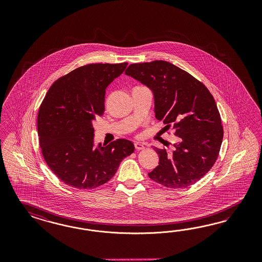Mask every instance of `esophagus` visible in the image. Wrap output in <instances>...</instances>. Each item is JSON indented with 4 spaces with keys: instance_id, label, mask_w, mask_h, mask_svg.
Returning a JSON list of instances; mask_svg holds the SVG:
<instances>
[{
    "instance_id": "34e87169",
    "label": "esophagus",
    "mask_w": 262,
    "mask_h": 262,
    "mask_svg": "<svg viewBox=\"0 0 262 262\" xmlns=\"http://www.w3.org/2000/svg\"><path fill=\"white\" fill-rule=\"evenodd\" d=\"M135 148L137 151H140V150H144L145 149V146L141 144V143L136 142L135 143Z\"/></svg>"
}]
</instances>
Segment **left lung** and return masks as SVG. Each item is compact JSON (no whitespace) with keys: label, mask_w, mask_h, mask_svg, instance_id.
Instances as JSON below:
<instances>
[{"label":"left lung","mask_w":262,"mask_h":262,"mask_svg":"<svg viewBox=\"0 0 262 262\" xmlns=\"http://www.w3.org/2000/svg\"><path fill=\"white\" fill-rule=\"evenodd\" d=\"M125 73L151 89L156 118L179 137L172 152L155 148L159 162L150 179L169 188L197 183L214 165L223 141L213 96L189 73L163 60L130 64Z\"/></svg>","instance_id":"8db88e82"}]
</instances>
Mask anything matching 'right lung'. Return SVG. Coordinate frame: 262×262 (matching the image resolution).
Segmentation results:
<instances>
[{
	"label": "right lung",
	"instance_id": "obj_1",
	"mask_svg": "<svg viewBox=\"0 0 262 262\" xmlns=\"http://www.w3.org/2000/svg\"><path fill=\"white\" fill-rule=\"evenodd\" d=\"M124 63L88 64L56 79L40 105L37 132L48 166L67 185L93 189L107 183L135 151L127 139L94 148L93 121L104 111L105 89Z\"/></svg>",
	"mask_w": 262,
	"mask_h": 262
}]
</instances>
